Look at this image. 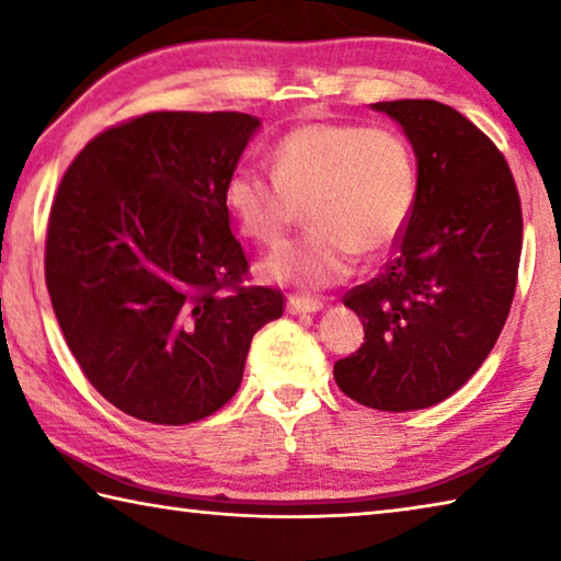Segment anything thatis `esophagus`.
<instances>
[{"label":"esophagus","instance_id":"esophagus-1","mask_svg":"<svg viewBox=\"0 0 561 561\" xmlns=\"http://www.w3.org/2000/svg\"><path fill=\"white\" fill-rule=\"evenodd\" d=\"M324 304L319 299H309V297H299V294H289L287 297V311L289 314H311V311H319Z\"/></svg>","mask_w":561,"mask_h":561}]
</instances>
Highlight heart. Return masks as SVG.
I'll return each instance as SVG.
<instances>
[{"mask_svg":"<svg viewBox=\"0 0 561 561\" xmlns=\"http://www.w3.org/2000/svg\"><path fill=\"white\" fill-rule=\"evenodd\" d=\"M417 203L413 146L391 126L307 121L272 146V175L237 165L225 207L242 237L279 242L301 213L309 230L262 264L272 282L319 289L346 279L358 252L378 257L401 240Z\"/></svg>","mask_w":561,"mask_h":561,"instance_id":"1","label":"heart"}]
</instances>
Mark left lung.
Listing matches in <instances>:
<instances>
[{
	"mask_svg": "<svg viewBox=\"0 0 561 561\" xmlns=\"http://www.w3.org/2000/svg\"><path fill=\"white\" fill-rule=\"evenodd\" d=\"M417 158V203L393 257L344 304L364 344L334 364L341 391L376 411H417L458 391L505 327L517 287L522 205L505 156L438 101L374 103Z\"/></svg>",
	"mask_w": 561,
	"mask_h": 561,
	"instance_id": "left-lung-1",
	"label": "left lung"
}]
</instances>
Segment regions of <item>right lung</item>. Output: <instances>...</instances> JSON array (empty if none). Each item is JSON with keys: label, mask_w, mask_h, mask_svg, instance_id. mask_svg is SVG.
Returning <instances> with one entry per match:
<instances>
[{"label": "right lung", "mask_w": 561, "mask_h": 561, "mask_svg": "<svg viewBox=\"0 0 561 561\" xmlns=\"http://www.w3.org/2000/svg\"><path fill=\"white\" fill-rule=\"evenodd\" d=\"M260 121L158 111L111 126L73 158L46 227L54 314L83 376L118 411L187 425L230 401L252 336L284 314L244 287L225 180Z\"/></svg>", "instance_id": "right-lung-1"}]
</instances>
